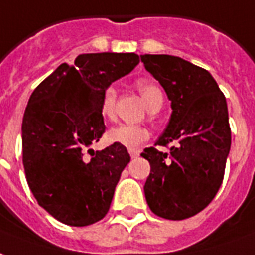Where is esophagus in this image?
<instances>
[{
    "label": "esophagus",
    "instance_id": "1",
    "mask_svg": "<svg viewBox=\"0 0 255 255\" xmlns=\"http://www.w3.org/2000/svg\"><path fill=\"white\" fill-rule=\"evenodd\" d=\"M128 152H129V155H131V158H136L137 155H139V150H135V148H129L128 150Z\"/></svg>",
    "mask_w": 255,
    "mask_h": 255
}]
</instances>
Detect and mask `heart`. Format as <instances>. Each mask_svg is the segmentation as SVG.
Listing matches in <instances>:
<instances>
[{
    "label": "heart",
    "mask_w": 255,
    "mask_h": 255,
    "mask_svg": "<svg viewBox=\"0 0 255 255\" xmlns=\"http://www.w3.org/2000/svg\"><path fill=\"white\" fill-rule=\"evenodd\" d=\"M137 89L142 94L147 108L150 111H155V109L159 111L163 104V93L159 89V86L147 81H142L137 84ZM115 104H116V89L113 86H109L104 90L103 99H101V115L104 118H113ZM148 137H150L148 128L143 126H135V124H119L116 127L111 128L107 133V139L109 143L127 147V148L140 147Z\"/></svg>",
    "instance_id": "obj_1"
}]
</instances>
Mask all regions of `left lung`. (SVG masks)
I'll return each mask as SVG.
<instances>
[{"mask_svg":"<svg viewBox=\"0 0 255 255\" xmlns=\"http://www.w3.org/2000/svg\"><path fill=\"white\" fill-rule=\"evenodd\" d=\"M146 70L165 89L171 116L155 144L144 148L150 162L144 196L152 212L169 220L199 214L223 181L231 147L224 94L208 71L171 55H142Z\"/></svg>","mask_w":255,"mask_h":255,"instance_id":"obj_1","label":"left lung"}]
</instances>
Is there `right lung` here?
I'll return each instance as SVG.
<instances>
[{
  "mask_svg": "<svg viewBox=\"0 0 255 255\" xmlns=\"http://www.w3.org/2000/svg\"><path fill=\"white\" fill-rule=\"evenodd\" d=\"M139 63L133 52L82 54L62 63L29 97L21 126L22 163L40 207L62 223L84 227L99 222L112 203L129 162L119 144L94 152L105 131L104 90ZM88 150L92 158L85 160Z\"/></svg>",
  "mask_w": 255,
  "mask_h": 255,
  "instance_id": "add662e5",
  "label": "right lung"
}]
</instances>
